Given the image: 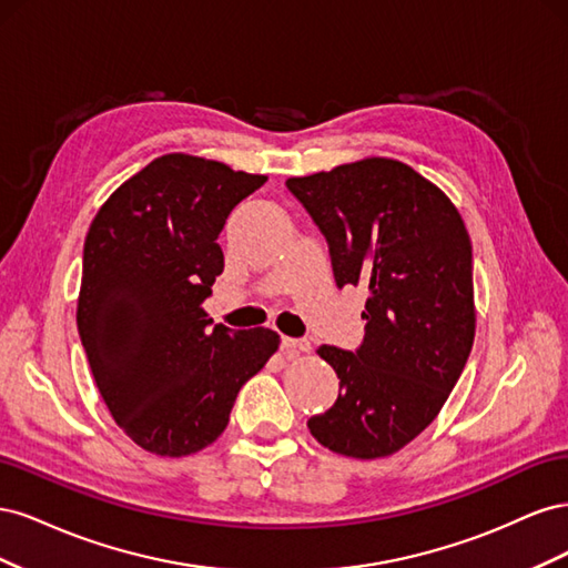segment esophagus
<instances>
[{
    "instance_id": "34e87169",
    "label": "esophagus",
    "mask_w": 568,
    "mask_h": 568,
    "mask_svg": "<svg viewBox=\"0 0 568 568\" xmlns=\"http://www.w3.org/2000/svg\"><path fill=\"white\" fill-rule=\"evenodd\" d=\"M282 348L288 355H307L311 353V341L307 338H282Z\"/></svg>"
}]
</instances>
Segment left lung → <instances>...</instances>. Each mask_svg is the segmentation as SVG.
<instances>
[{
	"label": "left lung",
	"instance_id": "1",
	"mask_svg": "<svg viewBox=\"0 0 568 568\" xmlns=\"http://www.w3.org/2000/svg\"><path fill=\"white\" fill-rule=\"evenodd\" d=\"M326 236L338 286L365 284V341L320 346L338 398L307 428L336 455L398 453L436 419L476 334L469 232L455 203L409 165L372 156L288 178Z\"/></svg>",
	"mask_w": 568,
	"mask_h": 568
}]
</instances>
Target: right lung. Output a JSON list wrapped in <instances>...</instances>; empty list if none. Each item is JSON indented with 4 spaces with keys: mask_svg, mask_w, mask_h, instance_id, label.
<instances>
[{
    "mask_svg": "<svg viewBox=\"0 0 568 568\" xmlns=\"http://www.w3.org/2000/svg\"><path fill=\"white\" fill-rule=\"evenodd\" d=\"M265 175L165 153L94 215L82 255L78 332L115 424L151 455L186 457L225 432L242 386L280 334L211 326L203 301L225 270L217 234Z\"/></svg>",
    "mask_w": 568,
    "mask_h": 568,
    "instance_id": "add662e5",
    "label": "right lung"
}]
</instances>
